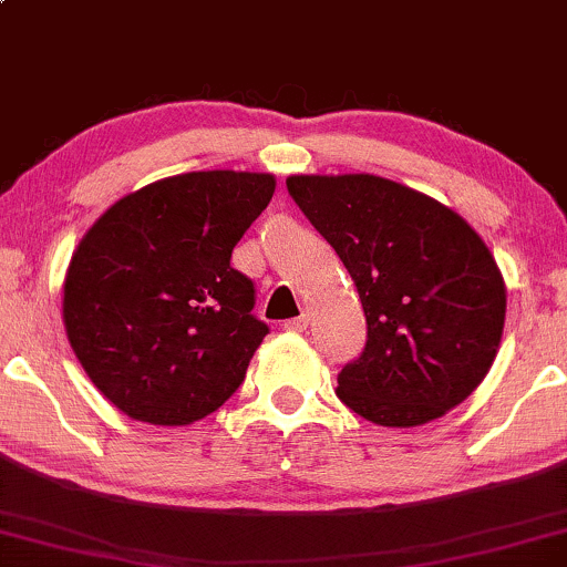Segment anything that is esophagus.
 <instances>
[{"instance_id":"1","label":"esophagus","mask_w":567,"mask_h":567,"mask_svg":"<svg viewBox=\"0 0 567 567\" xmlns=\"http://www.w3.org/2000/svg\"><path fill=\"white\" fill-rule=\"evenodd\" d=\"M284 327L289 332H303L309 327V315H307V311H301L299 317H293V319H289V322H284Z\"/></svg>"}]
</instances>
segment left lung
Returning <instances> with one entry per match:
<instances>
[{"label": "left lung", "mask_w": 567, "mask_h": 567, "mask_svg": "<svg viewBox=\"0 0 567 567\" xmlns=\"http://www.w3.org/2000/svg\"><path fill=\"white\" fill-rule=\"evenodd\" d=\"M286 188L365 311V348L338 373L342 404L368 422L416 426L471 396L506 317L504 278L475 229L381 176H291Z\"/></svg>", "instance_id": "left-lung-1"}]
</instances>
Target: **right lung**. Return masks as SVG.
I'll list each match as a JSON object with an SVG mask.
<instances>
[{
    "label": "right lung",
    "mask_w": 567,
    "mask_h": 567,
    "mask_svg": "<svg viewBox=\"0 0 567 567\" xmlns=\"http://www.w3.org/2000/svg\"><path fill=\"white\" fill-rule=\"evenodd\" d=\"M276 182L196 171L125 196L73 252L63 322L89 379L120 412L182 426L245 381L268 324L256 284L229 266Z\"/></svg>",
    "instance_id": "obj_1"
}]
</instances>
